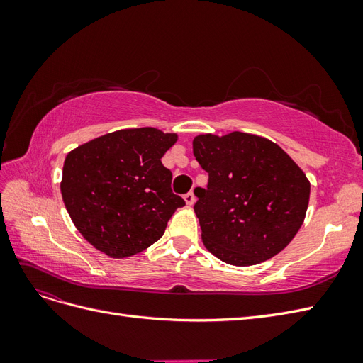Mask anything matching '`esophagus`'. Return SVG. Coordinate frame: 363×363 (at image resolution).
<instances>
[{"instance_id":"esophagus-1","label":"esophagus","mask_w":363,"mask_h":363,"mask_svg":"<svg viewBox=\"0 0 363 363\" xmlns=\"http://www.w3.org/2000/svg\"><path fill=\"white\" fill-rule=\"evenodd\" d=\"M184 201H186V204L188 206H192L194 203H195V195H194V192H188V194H184Z\"/></svg>"}]
</instances>
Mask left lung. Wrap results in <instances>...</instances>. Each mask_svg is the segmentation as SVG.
<instances>
[{"label":"left lung","instance_id":"left-lung-1","mask_svg":"<svg viewBox=\"0 0 363 363\" xmlns=\"http://www.w3.org/2000/svg\"><path fill=\"white\" fill-rule=\"evenodd\" d=\"M194 156L208 174L194 211L206 248L228 265L250 267L286 247L309 204L311 183L274 142L233 131L200 135Z\"/></svg>","mask_w":363,"mask_h":363}]
</instances>
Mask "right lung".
I'll list each match as a JSON object with an SVG mask.
<instances>
[{"instance_id": "add662e5", "label": "right lung", "mask_w": 363, "mask_h": 363, "mask_svg": "<svg viewBox=\"0 0 363 363\" xmlns=\"http://www.w3.org/2000/svg\"><path fill=\"white\" fill-rule=\"evenodd\" d=\"M177 135L125 128L72 150L63 163L62 199L77 230L111 257H128L159 240L186 203L171 189L162 157Z\"/></svg>"}]
</instances>
